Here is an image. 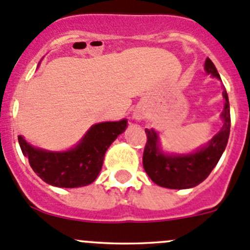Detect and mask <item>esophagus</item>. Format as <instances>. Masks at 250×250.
<instances>
[{
	"instance_id": "1",
	"label": "esophagus",
	"mask_w": 250,
	"mask_h": 250,
	"mask_svg": "<svg viewBox=\"0 0 250 250\" xmlns=\"http://www.w3.org/2000/svg\"><path fill=\"white\" fill-rule=\"evenodd\" d=\"M132 117H133V120L137 121V122H139V121H142L146 118V111H144V108H142V107H137V108L134 109V112H133Z\"/></svg>"
}]
</instances>
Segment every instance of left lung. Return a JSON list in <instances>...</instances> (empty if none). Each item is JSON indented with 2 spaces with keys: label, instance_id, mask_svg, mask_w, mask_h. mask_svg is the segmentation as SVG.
<instances>
[{
  "label": "left lung",
  "instance_id": "8db88e82",
  "mask_svg": "<svg viewBox=\"0 0 250 250\" xmlns=\"http://www.w3.org/2000/svg\"><path fill=\"white\" fill-rule=\"evenodd\" d=\"M205 70L213 78L221 80L213 62L207 58ZM225 106L221 113L223 125L207 144L188 154L164 153L160 146L159 136L154 129H146V141L143 154V167L151 181L167 188H191L201 184L211 174L222 157L229 138L230 113L227 91L223 87Z\"/></svg>",
  "mask_w": 250,
  "mask_h": 250
}]
</instances>
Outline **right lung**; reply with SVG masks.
<instances>
[{
    "instance_id": "obj_1",
    "label": "right lung",
    "mask_w": 250,
    "mask_h": 250,
    "mask_svg": "<svg viewBox=\"0 0 250 250\" xmlns=\"http://www.w3.org/2000/svg\"><path fill=\"white\" fill-rule=\"evenodd\" d=\"M127 125L125 118L93 125L75 146L64 151L36 148L22 136H18V143L30 167L42 180L57 188H81L96 180L107 149Z\"/></svg>"
}]
</instances>
